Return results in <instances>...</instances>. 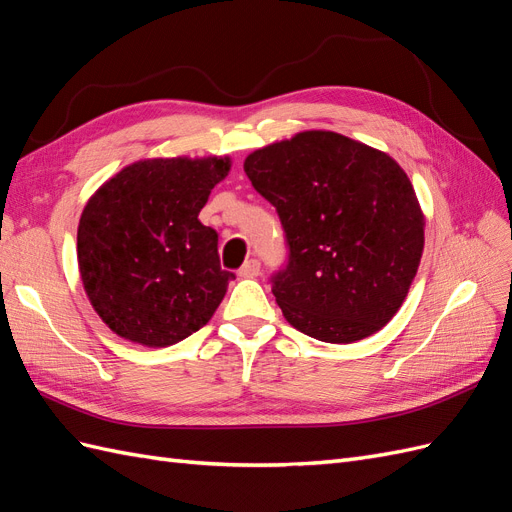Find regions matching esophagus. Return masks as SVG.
I'll list each match as a JSON object with an SVG mask.
<instances>
[{"label":"esophagus","instance_id":"esophagus-1","mask_svg":"<svg viewBox=\"0 0 512 512\" xmlns=\"http://www.w3.org/2000/svg\"><path fill=\"white\" fill-rule=\"evenodd\" d=\"M260 273V262L256 258H250L243 262V267L239 269V277H256Z\"/></svg>","mask_w":512,"mask_h":512}]
</instances>
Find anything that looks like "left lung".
<instances>
[{"label": "left lung", "instance_id": "8db88e82", "mask_svg": "<svg viewBox=\"0 0 512 512\" xmlns=\"http://www.w3.org/2000/svg\"><path fill=\"white\" fill-rule=\"evenodd\" d=\"M243 168L286 232L288 265L273 275L284 318L327 344L380 331L408 297L425 245L404 168L327 130L256 149Z\"/></svg>", "mask_w": 512, "mask_h": 512}]
</instances>
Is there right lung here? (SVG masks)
Segmentation results:
<instances>
[{
	"mask_svg": "<svg viewBox=\"0 0 512 512\" xmlns=\"http://www.w3.org/2000/svg\"><path fill=\"white\" fill-rule=\"evenodd\" d=\"M230 158H151L121 168L87 200L76 256L83 288L108 329L164 348L211 320L235 273L220 267L218 232L198 213Z\"/></svg>",
	"mask_w": 512,
	"mask_h": 512,
	"instance_id": "right-lung-1",
	"label": "right lung"
}]
</instances>
